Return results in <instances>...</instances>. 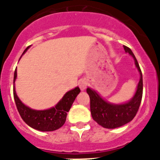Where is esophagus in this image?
Wrapping results in <instances>:
<instances>
[{"instance_id": "34e87169", "label": "esophagus", "mask_w": 160, "mask_h": 160, "mask_svg": "<svg viewBox=\"0 0 160 160\" xmlns=\"http://www.w3.org/2000/svg\"><path fill=\"white\" fill-rule=\"evenodd\" d=\"M87 85H88V81L86 80H80V83H79V87H80V90L84 91L85 88H86Z\"/></svg>"}]
</instances>
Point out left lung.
<instances>
[{
    "label": "left lung",
    "instance_id": "1",
    "mask_svg": "<svg viewBox=\"0 0 160 160\" xmlns=\"http://www.w3.org/2000/svg\"><path fill=\"white\" fill-rule=\"evenodd\" d=\"M125 53L131 55L135 62V67L140 74V80L132 98L126 102L113 103L105 100L96 90L88 87L87 93L90 98V111L92 119L99 125L106 128H116L132 120L138 112L142 98L143 81L139 64L132 51L123 45Z\"/></svg>",
    "mask_w": 160,
    "mask_h": 160
}]
</instances>
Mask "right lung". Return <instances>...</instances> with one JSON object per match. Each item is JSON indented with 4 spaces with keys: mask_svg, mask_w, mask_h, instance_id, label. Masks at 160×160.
I'll list each match as a JSON object with an SVG mask.
<instances>
[{
    "mask_svg": "<svg viewBox=\"0 0 160 160\" xmlns=\"http://www.w3.org/2000/svg\"><path fill=\"white\" fill-rule=\"evenodd\" d=\"M29 48L30 46L23 51L22 55ZM17 68L14 75V98L17 109L23 121L31 128L42 132H50L61 128L65 123L68 112L71 109L74 101L80 93V88L77 86L66 92L54 107L46 110H35L25 105L18 97L15 90Z\"/></svg>",
    "mask_w": 160,
    "mask_h": 160,
    "instance_id": "1",
    "label": "right lung"
}]
</instances>
